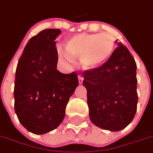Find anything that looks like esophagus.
<instances>
[{
  "label": "esophagus",
  "mask_w": 153,
  "mask_h": 153,
  "mask_svg": "<svg viewBox=\"0 0 153 153\" xmlns=\"http://www.w3.org/2000/svg\"><path fill=\"white\" fill-rule=\"evenodd\" d=\"M78 79H79V84H82V83H83V76L79 75V76H78Z\"/></svg>",
  "instance_id": "obj_1"
}]
</instances>
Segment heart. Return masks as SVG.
I'll list each match as a JSON object with an SVG mask.
<instances>
[{
  "instance_id": "obj_1",
  "label": "heart",
  "mask_w": 153,
  "mask_h": 153,
  "mask_svg": "<svg viewBox=\"0 0 153 153\" xmlns=\"http://www.w3.org/2000/svg\"><path fill=\"white\" fill-rule=\"evenodd\" d=\"M63 46L66 54L59 51L60 58L68 60L79 58L83 70L96 71L110 60L115 40L107 33H79L65 39Z\"/></svg>"
}]
</instances>
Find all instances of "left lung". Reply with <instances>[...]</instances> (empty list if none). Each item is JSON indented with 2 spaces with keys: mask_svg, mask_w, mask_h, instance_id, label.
I'll return each mask as SVG.
<instances>
[{
  "mask_svg": "<svg viewBox=\"0 0 153 153\" xmlns=\"http://www.w3.org/2000/svg\"><path fill=\"white\" fill-rule=\"evenodd\" d=\"M117 48L96 71L83 73L89 118L93 125L120 131L128 126L137 111V65L129 51L115 41Z\"/></svg>",
  "mask_w": 153,
  "mask_h": 153,
  "instance_id": "left-lung-1",
  "label": "left lung"
}]
</instances>
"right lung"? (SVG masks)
I'll return each instance as SVG.
<instances>
[{
    "mask_svg": "<svg viewBox=\"0 0 153 153\" xmlns=\"http://www.w3.org/2000/svg\"><path fill=\"white\" fill-rule=\"evenodd\" d=\"M60 29L41 31L25 46L15 72V111L28 131L44 134L63 121L65 107L78 85L77 74L57 70L56 42Z\"/></svg>",
    "mask_w": 153,
    "mask_h": 153,
    "instance_id": "add662e5",
    "label": "right lung"
}]
</instances>
